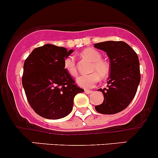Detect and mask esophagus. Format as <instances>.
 Returning <instances> with one entry per match:
<instances>
[{
  "mask_svg": "<svg viewBox=\"0 0 158 158\" xmlns=\"http://www.w3.org/2000/svg\"><path fill=\"white\" fill-rule=\"evenodd\" d=\"M85 92L86 94H91V93H92V91H90V90H85Z\"/></svg>",
  "mask_w": 158,
  "mask_h": 158,
  "instance_id": "34e87169",
  "label": "esophagus"
}]
</instances>
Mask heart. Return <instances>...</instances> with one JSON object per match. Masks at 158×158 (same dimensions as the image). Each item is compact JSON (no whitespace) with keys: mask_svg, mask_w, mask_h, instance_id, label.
Returning a JSON list of instances; mask_svg holds the SVG:
<instances>
[{"mask_svg":"<svg viewBox=\"0 0 158 158\" xmlns=\"http://www.w3.org/2000/svg\"><path fill=\"white\" fill-rule=\"evenodd\" d=\"M81 56L87 58L92 61L90 72L92 73L82 75L76 79L78 85L84 89H92L101 78H105L110 72V66L108 63L102 60V55L99 51L93 48L85 49L81 52ZM64 67L67 73L70 76H76L77 75L76 62L74 56H67L64 60Z\"/></svg>","mask_w":158,"mask_h":158,"instance_id":"heart-1","label":"heart"}]
</instances>
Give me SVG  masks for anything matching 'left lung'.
<instances>
[{
  "label": "left lung",
  "mask_w": 158,
  "mask_h": 158,
  "mask_svg": "<svg viewBox=\"0 0 158 158\" xmlns=\"http://www.w3.org/2000/svg\"><path fill=\"white\" fill-rule=\"evenodd\" d=\"M94 47L105 51L110 60L107 87L98 89L104 99L95 110L103 114H117L127 108L137 92L141 79L139 57L124 41H104Z\"/></svg>",
  "instance_id": "1"
}]
</instances>
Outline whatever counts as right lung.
I'll list each match as a JSON object with an SVG mask.
<instances>
[{
    "instance_id": "obj_1",
    "label": "right lung",
    "mask_w": 158,
    "mask_h": 158,
    "mask_svg": "<svg viewBox=\"0 0 158 158\" xmlns=\"http://www.w3.org/2000/svg\"><path fill=\"white\" fill-rule=\"evenodd\" d=\"M73 51L47 44L33 50L25 60L23 89L29 105L44 118L65 117L72 110L75 96L84 92L64 67V59Z\"/></svg>"
}]
</instances>
